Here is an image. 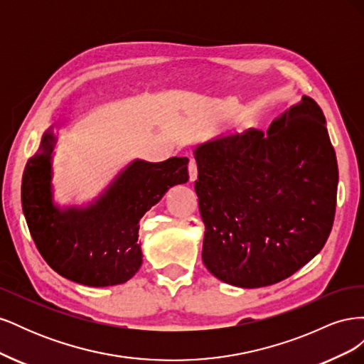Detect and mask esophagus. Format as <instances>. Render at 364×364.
Returning a JSON list of instances; mask_svg holds the SVG:
<instances>
[{"label":"esophagus","instance_id":"obj_1","mask_svg":"<svg viewBox=\"0 0 364 364\" xmlns=\"http://www.w3.org/2000/svg\"><path fill=\"white\" fill-rule=\"evenodd\" d=\"M188 174H190V181H196L197 178V164L194 159H190V164H188Z\"/></svg>","mask_w":364,"mask_h":364}]
</instances>
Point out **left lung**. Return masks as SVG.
Returning a JSON list of instances; mask_svg holds the SVG:
<instances>
[{
	"label": "left lung",
	"mask_w": 364,
	"mask_h": 364,
	"mask_svg": "<svg viewBox=\"0 0 364 364\" xmlns=\"http://www.w3.org/2000/svg\"><path fill=\"white\" fill-rule=\"evenodd\" d=\"M322 109L304 95L272 121L197 146L194 190L205 223L202 259L243 289L304 267L331 232L338 168Z\"/></svg>",
	"instance_id": "8db88e82"
}]
</instances>
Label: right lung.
Masks as SVG:
<instances>
[{"label":"right lung","mask_w":364,"mask_h":364,"mask_svg":"<svg viewBox=\"0 0 364 364\" xmlns=\"http://www.w3.org/2000/svg\"><path fill=\"white\" fill-rule=\"evenodd\" d=\"M56 136L43 134L27 161L21 200L33 241L60 277L90 287L129 281L142 264L139 220L171 186L188 181V159H135L87 206L53 202L51 153Z\"/></svg>","instance_id":"right-lung-1"}]
</instances>
